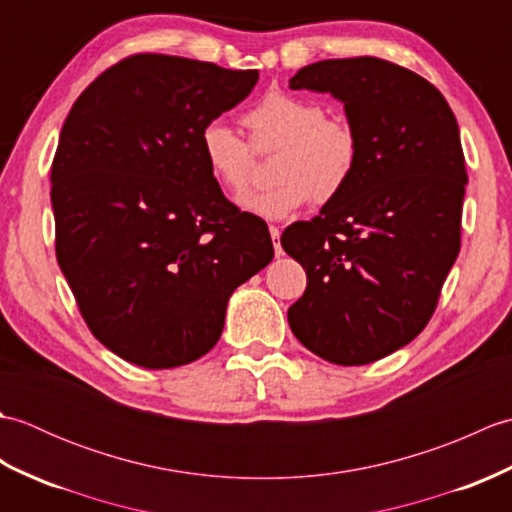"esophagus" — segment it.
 Masks as SVG:
<instances>
[{
	"label": "esophagus",
	"mask_w": 512,
	"mask_h": 512,
	"mask_svg": "<svg viewBox=\"0 0 512 512\" xmlns=\"http://www.w3.org/2000/svg\"><path fill=\"white\" fill-rule=\"evenodd\" d=\"M279 228L277 226H270V237H273V246H275V255L279 257L284 250H281V242H279Z\"/></svg>",
	"instance_id": "esophagus-1"
}]
</instances>
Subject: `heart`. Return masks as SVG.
<instances>
[{"label": "heart", "mask_w": 512, "mask_h": 512, "mask_svg": "<svg viewBox=\"0 0 512 512\" xmlns=\"http://www.w3.org/2000/svg\"><path fill=\"white\" fill-rule=\"evenodd\" d=\"M254 149L277 147L273 176L264 191L244 195L239 206L264 220H284L308 202H330L339 195L358 162V138L352 125L332 118L312 99L268 92L244 114ZM200 156L211 178L239 193L253 178V150L222 118L206 121L198 134Z\"/></svg>", "instance_id": "obj_1"}]
</instances>
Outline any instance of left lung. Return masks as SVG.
<instances>
[{
	"instance_id": "8db88e82",
	"label": "left lung",
	"mask_w": 512,
	"mask_h": 512,
	"mask_svg": "<svg viewBox=\"0 0 512 512\" xmlns=\"http://www.w3.org/2000/svg\"><path fill=\"white\" fill-rule=\"evenodd\" d=\"M290 90L330 92L358 138L347 187L281 246L306 270L292 334L336 365H367L429 323L460 253L466 178L458 121L433 85L376 57L306 65Z\"/></svg>"
}]
</instances>
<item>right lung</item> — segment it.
Wrapping results in <instances>:
<instances>
[{"mask_svg": "<svg viewBox=\"0 0 512 512\" xmlns=\"http://www.w3.org/2000/svg\"><path fill=\"white\" fill-rule=\"evenodd\" d=\"M257 79L134 54L65 118L50 173L57 262L92 334L138 367L198 361L233 290L273 262L266 222L224 198L198 147L202 125Z\"/></svg>", "mask_w": 512, "mask_h": 512, "instance_id": "right-lung-1", "label": "right lung"}]
</instances>
